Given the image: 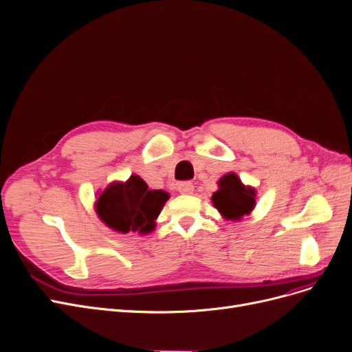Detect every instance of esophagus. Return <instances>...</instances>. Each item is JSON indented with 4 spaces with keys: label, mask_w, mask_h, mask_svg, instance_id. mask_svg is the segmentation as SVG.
Wrapping results in <instances>:
<instances>
[{
    "label": "esophagus",
    "mask_w": 352,
    "mask_h": 352,
    "mask_svg": "<svg viewBox=\"0 0 352 352\" xmlns=\"http://www.w3.org/2000/svg\"><path fill=\"white\" fill-rule=\"evenodd\" d=\"M177 188H178V192H181V194H186V195H188V194H192V192H194V186H192V182H179Z\"/></svg>",
    "instance_id": "esophagus-1"
}]
</instances>
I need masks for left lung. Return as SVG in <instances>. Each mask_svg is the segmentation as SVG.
<instances>
[{
  "instance_id": "1",
  "label": "left lung",
  "mask_w": 352,
  "mask_h": 352,
  "mask_svg": "<svg viewBox=\"0 0 352 352\" xmlns=\"http://www.w3.org/2000/svg\"><path fill=\"white\" fill-rule=\"evenodd\" d=\"M217 186L219 190L212 192L211 203L226 221H240L256 207V188L243 184L236 173L223 175Z\"/></svg>"
}]
</instances>
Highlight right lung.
Returning a JSON list of instances; mask_svg holds the SVG:
<instances>
[{
    "instance_id": "right-lung-1",
    "label": "right lung",
    "mask_w": 352,
    "mask_h": 352,
    "mask_svg": "<svg viewBox=\"0 0 352 352\" xmlns=\"http://www.w3.org/2000/svg\"><path fill=\"white\" fill-rule=\"evenodd\" d=\"M170 198L164 190H149L146 182L132 174L126 181H113L98 192L95 211L104 226L126 234L154 232L161 210Z\"/></svg>"
}]
</instances>
